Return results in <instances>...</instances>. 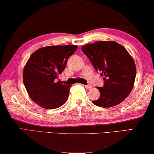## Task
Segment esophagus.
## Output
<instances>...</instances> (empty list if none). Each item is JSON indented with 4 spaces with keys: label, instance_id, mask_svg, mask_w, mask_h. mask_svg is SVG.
Wrapping results in <instances>:
<instances>
[{
    "label": "esophagus",
    "instance_id": "1",
    "mask_svg": "<svg viewBox=\"0 0 154 154\" xmlns=\"http://www.w3.org/2000/svg\"><path fill=\"white\" fill-rule=\"evenodd\" d=\"M85 87H86L87 89H91V88L93 87L92 85H86Z\"/></svg>",
    "mask_w": 154,
    "mask_h": 154
}]
</instances>
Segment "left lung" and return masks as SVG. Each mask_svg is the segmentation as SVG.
<instances>
[{
  "label": "left lung",
  "instance_id": "obj_1",
  "mask_svg": "<svg viewBox=\"0 0 154 154\" xmlns=\"http://www.w3.org/2000/svg\"><path fill=\"white\" fill-rule=\"evenodd\" d=\"M82 50L94 69L104 76V86L97 87L95 105L110 108L122 102L133 89L137 74L135 63L127 50L115 42L100 41L85 45Z\"/></svg>",
  "mask_w": 154,
  "mask_h": 154
}]
</instances>
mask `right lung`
<instances>
[{
    "label": "right lung",
    "instance_id": "right-lung-1",
    "mask_svg": "<svg viewBox=\"0 0 154 154\" xmlns=\"http://www.w3.org/2000/svg\"><path fill=\"white\" fill-rule=\"evenodd\" d=\"M77 48L74 45L43 47L31 55L24 68L23 81L30 97L39 106L54 109L67 102L71 87L57 79Z\"/></svg>",
    "mask_w": 154,
    "mask_h": 154
}]
</instances>
